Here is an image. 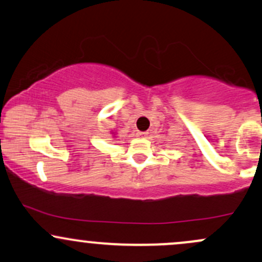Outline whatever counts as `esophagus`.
<instances>
[{
    "mask_svg": "<svg viewBox=\"0 0 262 262\" xmlns=\"http://www.w3.org/2000/svg\"><path fill=\"white\" fill-rule=\"evenodd\" d=\"M137 137L138 138H146L148 137V133H145V132H138Z\"/></svg>",
    "mask_w": 262,
    "mask_h": 262,
    "instance_id": "34e87169",
    "label": "esophagus"
}]
</instances>
